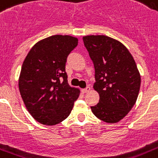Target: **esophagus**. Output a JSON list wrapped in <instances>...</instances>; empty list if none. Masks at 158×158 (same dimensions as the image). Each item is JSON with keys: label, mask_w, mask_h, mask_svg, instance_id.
Returning a JSON list of instances; mask_svg holds the SVG:
<instances>
[{"label": "esophagus", "mask_w": 158, "mask_h": 158, "mask_svg": "<svg viewBox=\"0 0 158 158\" xmlns=\"http://www.w3.org/2000/svg\"><path fill=\"white\" fill-rule=\"evenodd\" d=\"M89 90H90V87H86L85 89H82V92H83L84 94H86V93L89 92Z\"/></svg>", "instance_id": "34e87169"}]
</instances>
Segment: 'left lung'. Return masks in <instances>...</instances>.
<instances>
[{"label":"left lung","instance_id":"left-lung-1","mask_svg":"<svg viewBox=\"0 0 158 158\" xmlns=\"http://www.w3.org/2000/svg\"><path fill=\"white\" fill-rule=\"evenodd\" d=\"M83 41L94 62V88L100 96L92 111L105 122H118L134 106L139 92L141 78L135 60L122 43L107 36H85Z\"/></svg>","mask_w":158,"mask_h":158}]
</instances>
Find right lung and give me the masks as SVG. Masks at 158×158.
Instances as JSON below:
<instances>
[{"instance_id":"right-lung-1","label":"right lung","mask_w":158,"mask_h":158,"mask_svg":"<svg viewBox=\"0 0 158 158\" xmlns=\"http://www.w3.org/2000/svg\"><path fill=\"white\" fill-rule=\"evenodd\" d=\"M78 45L76 38L51 36L33 46L21 68L19 89L31 115L43 125L65 120L79 96L68 84L67 57Z\"/></svg>"}]
</instances>
